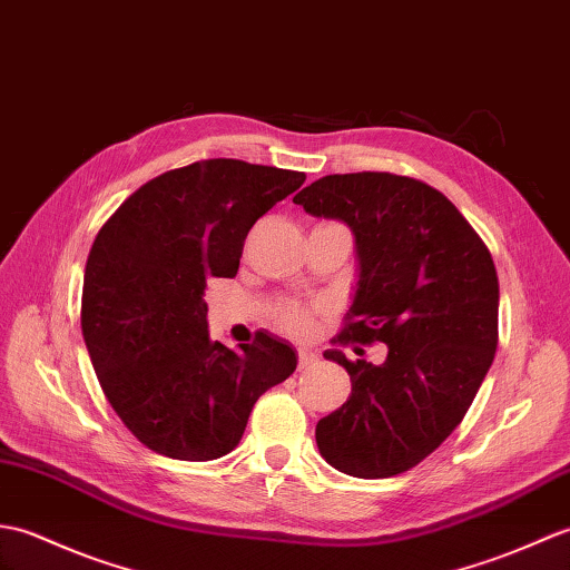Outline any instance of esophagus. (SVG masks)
Segmentation results:
<instances>
[{
	"label": "esophagus",
	"mask_w": 570,
	"mask_h": 570,
	"mask_svg": "<svg viewBox=\"0 0 570 570\" xmlns=\"http://www.w3.org/2000/svg\"><path fill=\"white\" fill-rule=\"evenodd\" d=\"M314 363H317V353H312L309 348H299V351H297V368H299V371L312 368Z\"/></svg>",
	"instance_id": "34e87169"
}]
</instances>
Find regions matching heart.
<instances>
[{
	"label": "heart",
	"instance_id": "heart-1",
	"mask_svg": "<svg viewBox=\"0 0 570 570\" xmlns=\"http://www.w3.org/2000/svg\"><path fill=\"white\" fill-rule=\"evenodd\" d=\"M277 322H281V326L293 334H305L309 328L307 314L295 309V307H283L281 312H277Z\"/></svg>",
	"mask_w": 570,
	"mask_h": 570
}]
</instances>
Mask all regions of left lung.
I'll return each mask as SVG.
<instances>
[{
  "instance_id": "8db88e82",
  "label": "left lung",
  "mask_w": 570,
  "mask_h": 570,
  "mask_svg": "<svg viewBox=\"0 0 570 570\" xmlns=\"http://www.w3.org/2000/svg\"><path fill=\"white\" fill-rule=\"evenodd\" d=\"M293 202L344 222L356 244L358 281L338 341L387 346L381 365L324 351L351 375V395L320 420V453L353 478L410 471L461 424L495 358V263L439 189L402 175H326Z\"/></svg>"
}]
</instances>
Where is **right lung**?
Wrapping results in <instances>:
<instances>
[{
	"mask_svg": "<svg viewBox=\"0 0 570 570\" xmlns=\"http://www.w3.org/2000/svg\"><path fill=\"white\" fill-rule=\"evenodd\" d=\"M305 173L214 158L163 173L124 202L85 265L82 336L97 381L150 451L214 461L238 446L253 404L297 368L289 341L242 351L209 338L202 295L234 277L244 242Z\"/></svg>",
	"mask_w": 570,
	"mask_h": 570,
	"instance_id": "add662e5",
	"label": "right lung"
}]
</instances>
